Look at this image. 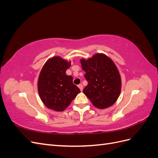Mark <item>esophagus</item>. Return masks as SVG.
<instances>
[{"instance_id":"esophagus-1","label":"esophagus","mask_w":158,"mask_h":158,"mask_svg":"<svg viewBox=\"0 0 158 158\" xmlns=\"http://www.w3.org/2000/svg\"><path fill=\"white\" fill-rule=\"evenodd\" d=\"M78 87L80 88V89L81 91H82V90H83V86H82V85L81 84L78 85Z\"/></svg>"}]
</instances>
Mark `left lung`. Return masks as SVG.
I'll return each mask as SVG.
<instances>
[{
    "instance_id": "8db88e82",
    "label": "left lung",
    "mask_w": 158,
    "mask_h": 158,
    "mask_svg": "<svg viewBox=\"0 0 158 158\" xmlns=\"http://www.w3.org/2000/svg\"><path fill=\"white\" fill-rule=\"evenodd\" d=\"M88 85L84 94L94 106L106 109L115 102L121 93V79L113 60L103 54H95L88 60H80Z\"/></svg>"
}]
</instances>
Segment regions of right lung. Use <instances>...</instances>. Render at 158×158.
<instances>
[{
  "label": "right lung",
  "instance_id": "right-lung-1",
  "mask_svg": "<svg viewBox=\"0 0 158 158\" xmlns=\"http://www.w3.org/2000/svg\"><path fill=\"white\" fill-rule=\"evenodd\" d=\"M71 66L59 56L47 60L38 79V92L45 106L56 111H63L80 92L73 82V78L66 74Z\"/></svg>",
  "mask_w": 158,
  "mask_h": 158
}]
</instances>
